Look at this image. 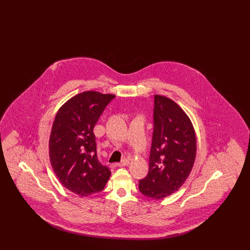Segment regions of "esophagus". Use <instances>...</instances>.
I'll list each match as a JSON object with an SVG mask.
<instances>
[{"label": "esophagus", "mask_w": 250, "mask_h": 250, "mask_svg": "<svg viewBox=\"0 0 250 250\" xmlns=\"http://www.w3.org/2000/svg\"><path fill=\"white\" fill-rule=\"evenodd\" d=\"M129 164V159H127V158H125V159H123L120 163H117L116 165L118 167H124L126 166V165H128Z\"/></svg>", "instance_id": "obj_1"}]
</instances>
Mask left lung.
Here are the masks:
<instances>
[{
    "label": "left lung",
    "instance_id": "1",
    "mask_svg": "<svg viewBox=\"0 0 250 250\" xmlns=\"http://www.w3.org/2000/svg\"><path fill=\"white\" fill-rule=\"evenodd\" d=\"M154 99L149 171L139 181V189L148 198L160 200L178 190L190 174L197 144L186 112L167 97L155 95Z\"/></svg>",
    "mask_w": 250,
    "mask_h": 250
}]
</instances>
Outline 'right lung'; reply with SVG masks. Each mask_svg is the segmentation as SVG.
Returning a JSON list of instances; mask_svg holds the SVG:
<instances>
[{"instance_id": "obj_1", "label": "right lung", "mask_w": 250, "mask_h": 250, "mask_svg": "<svg viewBox=\"0 0 250 250\" xmlns=\"http://www.w3.org/2000/svg\"><path fill=\"white\" fill-rule=\"evenodd\" d=\"M115 97L84 92L60 108L49 137V158L61 184L73 193L87 197L103 190L110 170L97 157L95 124Z\"/></svg>"}]
</instances>
